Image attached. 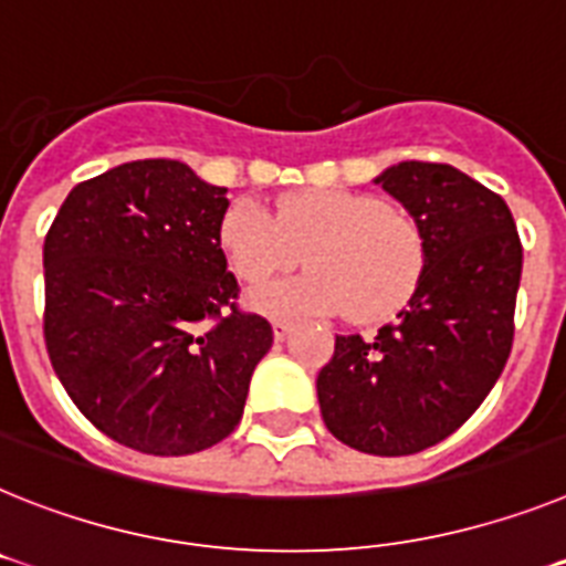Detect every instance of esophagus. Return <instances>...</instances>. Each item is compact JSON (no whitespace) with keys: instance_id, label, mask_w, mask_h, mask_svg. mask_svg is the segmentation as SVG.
Instances as JSON below:
<instances>
[{"instance_id":"1","label":"esophagus","mask_w":566,"mask_h":566,"mask_svg":"<svg viewBox=\"0 0 566 566\" xmlns=\"http://www.w3.org/2000/svg\"><path fill=\"white\" fill-rule=\"evenodd\" d=\"M272 332H274V340H286L289 332H292V323H289V321H274L272 323Z\"/></svg>"}]
</instances>
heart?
<instances>
[{
    "label": "heart",
    "instance_id": "1",
    "mask_svg": "<svg viewBox=\"0 0 566 566\" xmlns=\"http://www.w3.org/2000/svg\"><path fill=\"white\" fill-rule=\"evenodd\" d=\"M220 243L245 283L286 272L306 258L312 272L274 280L249 294L263 315H335L384 321L412 297L423 272V234L384 200L343 188H306L277 202L274 217L254 202L226 211Z\"/></svg>",
    "mask_w": 566,
    "mask_h": 566
}]
</instances>
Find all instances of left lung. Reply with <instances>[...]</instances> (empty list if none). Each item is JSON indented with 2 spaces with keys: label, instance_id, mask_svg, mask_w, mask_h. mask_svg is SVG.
Returning <instances> with one entry per match:
<instances>
[{
  "label": "left lung",
  "instance_id": "1",
  "mask_svg": "<svg viewBox=\"0 0 566 566\" xmlns=\"http://www.w3.org/2000/svg\"><path fill=\"white\" fill-rule=\"evenodd\" d=\"M423 234L409 306L375 337L337 335L317 375L329 432L369 455H415L475 412L513 349L521 240L495 191L443 163L375 177Z\"/></svg>",
  "mask_w": 566,
  "mask_h": 566
}]
</instances>
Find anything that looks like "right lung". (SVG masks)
Here are the masks:
<instances>
[{
	"label": "right lung",
	"instance_id": "1",
	"mask_svg": "<svg viewBox=\"0 0 566 566\" xmlns=\"http://www.w3.org/2000/svg\"><path fill=\"white\" fill-rule=\"evenodd\" d=\"M226 188L177 159L80 182L45 237V346L99 432L145 455H191L243 418L272 326L237 308L220 226Z\"/></svg>",
	"mask_w": 566,
	"mask_h": 566
}]
</instances>
